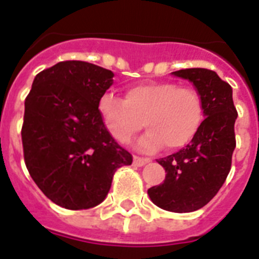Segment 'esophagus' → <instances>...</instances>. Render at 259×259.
Segmentation results:
<instances>
[{
  "label": "esophagus",
  "instance_id": "34e87169",
  "mask_svg": "<svg viewBox=\"0 0 259 259\" xmlns=\"http://www.w3.org/2000/svg\"><path fill=\"white\" fill-rule=\"evenodd\" d=\"M150 161V158H146V157H140V156H134L133 158V164L136 166H142L148 164Z\"/></svg>",
  "mask_w": 259,
  "mask_h": 259
}]
</instances>
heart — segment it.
<instances>
[{
    "label": "heart",
    "mask_w": 259,
    "mask_h": 259,
    "mask_svg": "<svg viewBox=\"0 0 259 259\" xmlns=\"http://www.w3.org/2000/svg\"><path fill=\"white\" fill-rule=\"evenodd\" d=\"M101 113L110 134L125 144L140 130L148 129L138 145L156 150L181 149L196 137L204 106L196 89L175 82H142L129 86L125 99L105 94L99 101Z\"/></svg>",
    "instance_id": "b5f03b06"
}]
</instances>
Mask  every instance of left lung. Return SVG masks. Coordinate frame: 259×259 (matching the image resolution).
Masks as SVG:
<instances>
[{"instance_id": "obj_1", "label": "left lung", "mask_w": 259, "mask_h": 259, "mask_svg": "<svg viewBox=\"0 0 259 259\" xmlns=\"http://www.w3.org/2000/svg\"><path fill=\"white\" fill-rule=\"evenodd\" d=\"M172 74L188 79L199 91L205 118L191 144L157 160L165 169V180L148 189V195L162 209L192 212L204 207L227 179L237 145L234 125L238 113L233 89L215 71L185 68Z\"/></svg>"}]
</instances>
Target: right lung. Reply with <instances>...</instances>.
<instances>
[{"label": "right lung", "instance_id": "obj_1", "mask_svg": "<svg viewBox=\"0 0 259 259\" xmlns=\"http://www.w3.org/2000/svg\"><path fill=\"white\" fill-rule=\"evenodd\" d=\"M113 76L91 63L66 60L38 72L25 98L21 140L26 169L63 208L102 203L115 170L133 162L99 113Z\"/></svg>", "mask_w": 259, "mask_h": 259}]
</instances>
